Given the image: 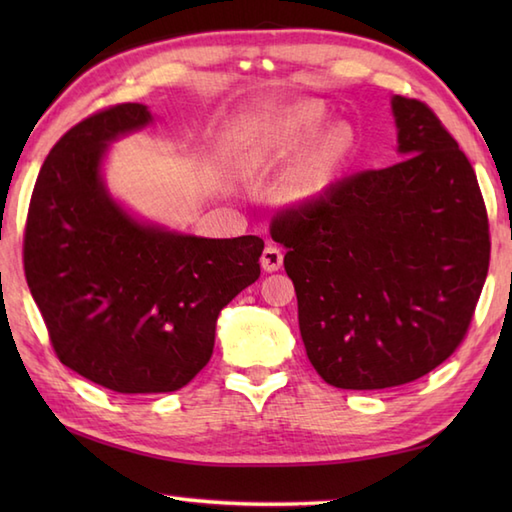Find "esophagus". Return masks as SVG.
Masks as SVG:
<instances>
[{"label": "esophagus", "instance_id": "obj_1", "mask_svg": "<svg viewBox=\"0 0 512 512\" xmlns=\"http://www.w3.org/2000/svg\"><path fill=\"white\" fill-rule=\"evenodd\" d=\"M284 266V253H281V248L275 244H268L262 253V268L266 273H275Z\"/></svg>", "mask_w": 512, "mask_h": 512}]
</instances>
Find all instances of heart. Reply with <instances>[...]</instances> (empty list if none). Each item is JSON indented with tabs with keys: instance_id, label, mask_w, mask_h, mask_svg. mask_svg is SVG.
Wrapping results in <instances>:
<instances>
[{
	"instance_id": "b5f03b06",
	"label": "heart",
	"mask_w": 512,
	"mask_h": 512,
	"mask_svg": "<svg viewBox=\"0 0 512 512\" xmlns=\"http://www.w3.org/2000/svg\"><path fill=\"white\" fill-rule=\"evenodd\" d=\"M321 123V112L317 107L306 105L299 110L290 112L284 121H281L275 132L270 134L264 145V154L268 151H292L297 149L303 140ZM352 147V129L347 125H334L328 129L317 145L310 149V154L303 158L299 165L290 171L286 178L281 193L290 202H306L317 198L319 193L328 189L332 182V176L336 167L341 165V160L347 156V151Z\"/></svg>"
}]
</instances>
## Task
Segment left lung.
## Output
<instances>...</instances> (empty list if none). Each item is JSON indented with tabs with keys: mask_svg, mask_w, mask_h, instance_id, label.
I'll list each match as a JSON object with an SVG mask.
<instances>
[{
	"mask_svg": "<svg viewBox=\"0 0 512 512\" xmlns=\"http://www.w3.org/2000/svg\"><path fill=\"white\" fill-rule=\"evenodd\" d=\"M391 110L405 158L336 180L270 222L306 354L341 389L405 385L447 361L491 262L469 158L429 105L394 96Z\"/></svg>",
	"mask_w": 512,
	"mask_h": 512,
	"instance_id": "left-lung-1",
	"label": "left lung"
}]
</instances>
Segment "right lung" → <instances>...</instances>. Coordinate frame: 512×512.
Wrapping results in <instances>:
<instances>
[{
	"label": "right lung",
	"mask_w": 512,
	"mask_h": 512,
	"mask_svg": "<svg viewBox=\"0 0 512 512\" xmlns=\"http://www.w3.org/2000/svg\"><path fill=\"white\" fill-rule=\"evenodd\" d=\"M151 123L105 107L50 149L24 233V270L59 361L118 394H165L209 363L217 314L259 277L264 239L143 224L101 180L107 145Z\"/></svg>",
	"instance_id": "obj_1"
}]
</instances>
